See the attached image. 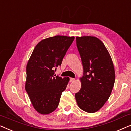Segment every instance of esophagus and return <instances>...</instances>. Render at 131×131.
Returning <instances> with one entry per match:
<instances>
[{"mask_svg": "<svg viewBox=\"0 0 131 131\" xmlns=\"http://www.w3.org/2000/svg\"><path fill=\"white\" fill-rule=\"evenodd\" d=\"M74 78H70V82H73L74 81Z\"/></svg>", "mask_w": 131, "mask_h": 131, "instance_id": "esophagus-1", "label": "esophagus"}]
</instances>
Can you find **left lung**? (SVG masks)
I'll list each match as a JSON object with an SVG mask.
<instances>
[{
  "mask_svg": "<svg viewBox=\"0 0 131 131\" xmlns=\"http://www.w3.org/2000/svg\"><path fill=\"white\" fill-rule=\"evenodd\" d=\"M83 75L81 88L75 94L80 108L88 113L97 112L112 93L115 71L112 58L103 42L94 36L76 37Z\"/></svg>",
  "mask_w": 131,
  "mask_h": 131,
  "instance_id": "left-lung-1",
  "label": "left lung"
}]
</instances>
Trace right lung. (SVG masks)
<instances>
[{"label":"right lung","instance_id":"right-lung-1","mask_svg":"<svg viewBox=\"0 0 131 131\" xmlns=\"http://www.w3.org/2000/svg\"><path fill=\"white\" fill-rule=\"evenodd\" d=\"M74 37L55 36L43 39L35 46L27 64L25 89L36 110L42 114L53 112L58 106L61 95L69 78L56 76Z\"/></svg>","mask_w":131,"mask_h":131}]
</instances>
